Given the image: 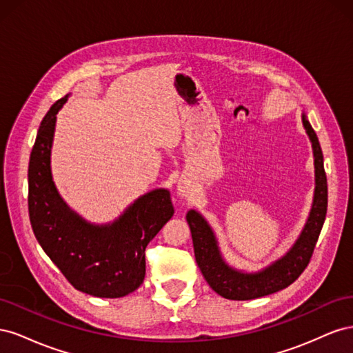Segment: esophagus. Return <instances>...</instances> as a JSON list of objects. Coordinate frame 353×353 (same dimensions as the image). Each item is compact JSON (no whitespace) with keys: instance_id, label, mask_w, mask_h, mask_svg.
I'll use <instances>...</instances> for the list:
<instances>
[{"instance_id":"esophagus-1","label":"esophagus","mask_w":353,"mask_h":353,"mask_svg":"<svg viewBox=\"0 0 353 353\" xmlns=\"http://www.w3.org/2000/svg\"><path fill=\"white\" fill-rule=\"evenodd\" d=\"M178 193H179V196H181V197H188V196H190V190H188V187H187V185H184V184H179V187H178Z\"/></svg>"}]
</instances>
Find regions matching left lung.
<instances>
[{
    "instance_id": "obj_1",
    "label": "left lung",
    "mask_w": 353,
    "mask_h": 353,
    "mask_svg": "<svg viewBox=\"0 0 353 353\" xmlns=\"http://www.w3.org/2000/svg\"><path fill=\"white\" fill-rule=\"evenodd\" d=\"M302 121L314 148L315 196L311 215H309L301 237L284 258L258 274H243L232 270L222 261L215 236H213L208 222L196 210H190L187 213V222L191 230V237H193L194 256L199 268L212 290L230 301H252V299L280 292L294 283L311 262L315 244L327 215L328 190L321 145H319L318 137L305 114L302 116Z\"/></svg>"
}]
</instances>
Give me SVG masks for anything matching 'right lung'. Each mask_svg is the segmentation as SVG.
Returning <instances> with one entry per match:
<instances>
[{
  "label": "right lung",
  "instance_id": "right-lung-1",
  "mask_svg": "<svg viewBox=\"0 0 353 353\" xmlns=\"http://www.w3.org/2000/svg\"><path fill=\"white\" fill-rule=\"evenodd\" d=\"M68 95L42 119L28 169L29 218L48 258L79 292L95 297H123L141 285L145 248L174 215L168 190L138 199L112 225H91L73 213L52 184L50 153L56 114Z\"/></svg>",
  "mask_w": 353,
  "mask_h": 353
}]
</instances>
